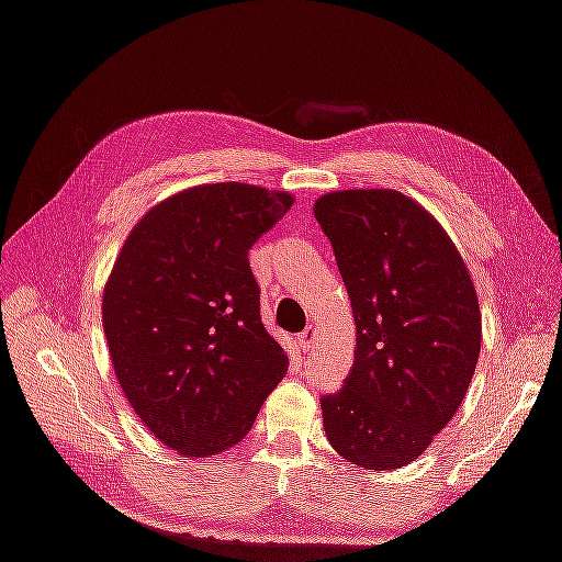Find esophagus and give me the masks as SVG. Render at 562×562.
<instances>
[{"mask_svg": "<svg viewBox=\"0 0 562 562\" xmlns=\"http://www.w3.org/2000/svg\"><path fill=\"white\" fill-rule=\"evenodd\" d=\"M315 340H317V329H315L313 325H307V329H302V333L297 335V342H300V350H302V352L313 350Z\"/></svg>", "mask_w": 562, "mask_h": 562, "instance_id": "34e87169", "label": "esophagus"}]
</instances>
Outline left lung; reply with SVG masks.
<instances>
[{
  "label": "left lung",
  "mask_w": 562,
  "mask_h": 562,
  "mask_svg": "<svg viewBox=\"0 0 562 562\" xmlns=\"http://www.w3.org/2000/svg\"><path fill=\"white\" fill-rule=\"evenodd\" d=\"M315 217L358 329L345 387L319 400L325 435L352 465L403 468L452 420L473 380L475 284L440 222L403 192H327Z\"/></svg>",
  "instance_id": "1"
}]
</instances>
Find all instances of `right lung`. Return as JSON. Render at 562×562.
<instances>
[{"label":"right lung","mask_w":562,"mask_h":562,"mask_svg":"<svg viewBox=\"0 0 562 562\" xmlns=\"http://www.w3.org/2000/svg\"><path fill=\"white\" fill-rule=\"evenodd\" d=\"M292 202L245 182L190 187L132 227L106 278L114 375L142 425L182 458L235 448L288 372L247 252Z\"/></svg>","instance_id":"right-lung-1"}]
</instances>
